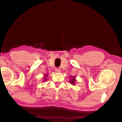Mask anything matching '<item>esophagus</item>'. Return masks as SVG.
I'll return each instance as SVG.
<instances>
[{
	"instance_id": "1",
	"label": "esophagus",
	"mask_w": 122,
	"mask_h": 122,
	"mask_svg": "<svg viewBox=\"0 0 122 122\" xmlns=\"http://www.w3.org/2000/svg\"><path fill=\"white\" fill-rule=\"evenodd\" d=\"M56 72H57V73H60V72H61L60 70L59 69H56Z\"/></svg>"
}]
</instances>
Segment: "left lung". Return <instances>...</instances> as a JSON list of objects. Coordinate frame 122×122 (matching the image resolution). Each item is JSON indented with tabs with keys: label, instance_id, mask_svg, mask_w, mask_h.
Returning <instances> with one entry per match:
<instances>
[{
	"label": "left lung",
	"instance_id": "left-lung-1",
	"mask_svg": "<svg viewBox=\"0 0 122 122\" xmlns=\"http://www.w3.org/2000/svg\"><path fill=\"white\" fill-rule=\"evenodd\" d=\"M75 81H76V79H75L74 76H73V77H72V79L70 80V83H71V84H74Z\"/></svg>",
	"mask_w": 122,
	"mask_h": 122
}]
</instances>
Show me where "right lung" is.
I'll list each match as a JSON object with an SVG mask.
<instances>
[{
    "label": "right lung",
    "mask_w": 122,
    "mask_h": 122,
    "mask_svg": "<svg viewBox=\"0 0 122 122\" xmlns=\"http://www.w3.org/2000/svg\"><path fill=\"white\" fill-rule=\"evenodd\" d=\"M46 76H47V75H46V76H45V79H44V80H45V81H46Z\"/></svg>",
    "instance_id": "right-lung-1"
}]
</instances>
